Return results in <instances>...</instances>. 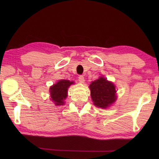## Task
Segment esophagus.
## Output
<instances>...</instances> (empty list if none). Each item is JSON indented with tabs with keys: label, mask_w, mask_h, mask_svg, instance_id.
Wrapping results in <instances>:
<instances>
[{
	"label": "esophagus",
	"mask_w": 159,
	"mask_h": 159,
	"mask_svg": "<svg viewBox=\"0 0 159 159\" xmlns=\"http://www.w3.org/2000/svg\"><path fill=\"white\" fill-rule=\"evenodd\" d=\"M78 80L80 81V82L81 83H84L85 80H84V77L83 75H79V78Z\"/></svg>",
	"instance_id": "esophagus-1"
}]
</instances>
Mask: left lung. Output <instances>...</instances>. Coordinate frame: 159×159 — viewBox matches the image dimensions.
<instances>
[{"label":"left lung","instance_id":"left-lung-1","mask_svg":"<svg viewBox=\"0 0 159 159\" xmlns=\"http://www.w3.org/2000/svg\"><path fill=\"white\" fill-rule=\"evenodd\" d=\"M93 104L98 107L107 108L116 99V90L113 83L101 77L89 85Z\"/></svg>","mask_w":159,"mask_h":159}]
</instances>
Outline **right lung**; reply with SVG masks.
Instances as JSON below:
<instances>
[{
    "label": "right lung",
    "mask_w": 159,
    "mask_h": 159,
    "mask_svg": "<svg viewBox=\"0 0 159 159\" xmlns=\"http://www.w3.org/2000/svg\"><path fill=\"white\" fill-rule=\"evenodd\" d=\"M74 84L69 80H60L58 82L50 87V95L52 100L56 105H63L64 100L67 97L68 88L69 86Z\"/></svg>",
    "instance_id": "add662e5"
}]
</instances>
